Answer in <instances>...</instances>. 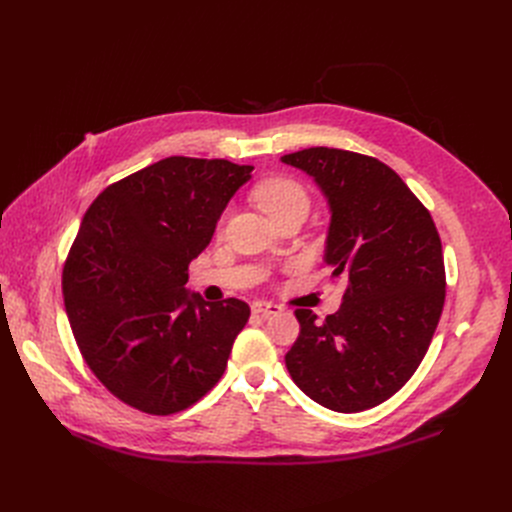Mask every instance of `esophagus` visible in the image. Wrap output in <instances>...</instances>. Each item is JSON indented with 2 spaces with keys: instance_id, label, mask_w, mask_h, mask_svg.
<instances>
[{
  "instance_id": "esophagus-1",
  "label": "esophagus",
  "mask_w": 512,
  "mask_h": 512,
  "mask_svg": "<svg viewBox=\"0 0 512 512\" xmlns=\"http://www.w3.org/2000/svg\"><path fill=\"white\" fill-rule=\"evenodd\" d=\"M282 311L280 305H274V303H265V301H259L253 305V313L259 315V317H270V315H278Z\"/></svg>"
}]
</instances>
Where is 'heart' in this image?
Here are the masks:
<instances>
[{
	"instance_id": "heart-1",
	"label": "heart",
	"mask_w": 512,
	"mask_h": 512,
	"mask_svg": "<svg viewBox=\"0 0 512 512\" xmlns=\"http://www.w3.org/2000/svg\"><path fill=\"white\" fill-rule=\"evenodd\" d=\"M253 199L272 220L280 218L282 213H286L292 207L309 205V197L303 184L288 176H272L259 182L253 188Z\"/></svg>"
}]
</instances>
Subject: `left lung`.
Here are the masks:
<instances>
[{
    "instance_id": "1",
    "label": "left lung",
    "mask_w": 512,
    "mask_h": 512,
    "mask_svg": "<svg viewBox=\"0 0 512 512\" xmlns=\"http://www.w3.org/2000/svg\"><path fill=\"white\" fill-rule=\"evenodd\" d=\"M315 178L332 224L326 263L346 278L342 305L301 332L286 367L309 398L338 413L382 405L405 386L434 338L446 297L442 242L427 207L390 166L355 151L311 147L282 157Z\"/></svg>"
}]
</instances>
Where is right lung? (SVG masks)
<instances>
[{"label":"right lung","instance_id":"right-lung-1","mask_svg":"<svg viewBox=\"0 0 512 512\" xmlns=\"http://www.w3.org/2000/svg\"><path fill=\"white\" fill-rule=\"evenodd\" d=\"M251 170L174 155L110 184L87 209L64 263V305L80 355L124 405L174 415L224 375L251 309L188 297L184 284Z\"/></svg>","mask_w":512,"mask_h":512}]
</instances>
